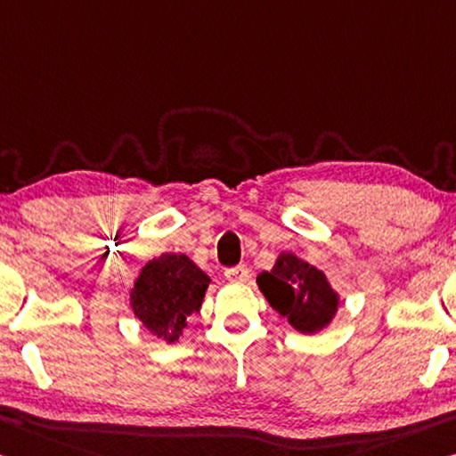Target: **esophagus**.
Segmentation results:
<instances>
[{"label":"esophagus","instance_id":"1","mask_svg":"<svg viewBox=\"0 0 456 456\" xmlns=\"http://www.w3.org/2000/svg\"><path fill=\"white\" fill-rule=\"evenodd\" d=\"M225 278L233 284H241V281H248L249 278V270L245 265H235V267H227L225 270Z\"/></svg>","mask_w":456,"mask_h":456}]
</instances>
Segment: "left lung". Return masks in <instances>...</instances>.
<instances>
[{
  "instance_id": "8db88e82",
  "label": "left lung",
  "mask_w": 456,
  "mask_h": 456,
  "mask_svg": "<svg viewBox=\"0 0 456 456\" xmlns=\"http://www.w3.org/2000/svg\"><path fill=\"white\" fill-rule=\"evenodd\" d=\"M257 286L270 306L306 335L322 330L337 314L338 294L324 272L288 251H281L270 272L259 273Z\"/></svg>"
}]
</instances>
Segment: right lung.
<instances>
[{"instance_id":"right-lung-1","label":"right lung","mask_w":456,"mask_h":456,"mask_svg":"<svg viewBox=\"0 0 456 456\" xmlns=\"http://www.w3.org/2000/svg\"><path fill=\"white\" fill-rule=\"evenodd\" d=\"M211 278L184 254L150 259L129 290V306L151 335L176 343L186 316L199 313Z\"/></svg>"}]
</instances>
